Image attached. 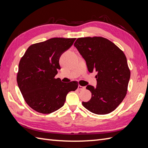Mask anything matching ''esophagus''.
Returning a JSON list of instances; mask_svg holds the SVG:
<instances>
[{"instance_id":"esophagus-1","label":"esophagus","mask_w":148,"mask_h":148,"mask_svg":"<svg viewBox=\"0 0 148 148\" xmlns=\"http://www.w3.org/2000/svg\"><path fill=\"white\" fill-rule=\"evenodd\" d=\"M84 89H85V87H84V86H82L81 85L78 86V90H84Z\"/></svg>"}]
</instances>
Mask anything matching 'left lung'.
Instances as JSON below:
<instances>
[{
  "mask_svg": "<svg viewBox=\"0 0 148 148\" xmlns=\"http://www.w3.org/2000/svg\"><path fill=\"white\" fill-rule=\"evenodd\" d=\"M74 45L85 60L88 71L97 72V85L86 86L92 98L83 102V106L97 114L111 112L127 95L130 71L126 56L114 43L102 37H80Z\"/></svg>",
  "mask_w": 148,
  "mask_h": 148,
  "instance_id": "obj_1",
  "label": "left lung"
}]
</instances>
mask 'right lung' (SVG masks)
<instances>
[{
  "instance_id": "add662e5",
  "label": "right lung",
  "mask_w": 148,
  "mask_h": 148,
  "mask_svg": "<svg viewBox=\"0 0 148 148\" xmlns=\"http://www.w3.org/2000/svg\"><path fill=\"white\" fill-rule=\"evenodd\" d=\"M76 38L55 37L30 46L19 63L17 83L25 101L32 109L50 114L64 105L66 96L78 87L77 81L55 78L61 55Z\"/></svg>"
}]
</instances>
